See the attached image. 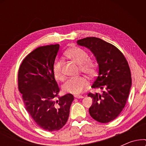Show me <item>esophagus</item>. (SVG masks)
Returning <instances> with one entry per match:
<instances>
[{"instance_id": "34e87169", "label": "esophagus", "mask_w": 146, "mask_h": 146, "mask_svg": "<svg viewBox=\"0 0 146 146\" xmlns=\"http://www.w3.org/2000/svg\"><path fill=\"white\" fill-rule=\"evenodd\" d=\"M74 98L76 99H82L83 98L84 96H74Z\"/></svg>"}]
</instances>
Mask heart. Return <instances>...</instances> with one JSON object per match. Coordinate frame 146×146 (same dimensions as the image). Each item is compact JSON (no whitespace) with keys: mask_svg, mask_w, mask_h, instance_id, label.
I'll return each instance as SVG.
<instances>
[{"mask_svg":"<svg viewBox=\"0 0 146 146\" xmlns=\"http://www.w3.org/2000/svg\"><path fill=\"white\" fill-rule=\"evenodd\" d=\"M66 56L72 60L80 65V70L88 75H93L96 69V62L89 59V55L84 50L78 47L72 48L65 52ZM52 71L55 78L62 80L64 75L62 70V61L56 59L53 64ZM88 80L84 76L72 77L64 84L62 89L66 92L79 94L88 85Z\"/></svg>","mask_w":146,"mask_h":146,"instance_id":"1","label":"heart"}]
</instances>
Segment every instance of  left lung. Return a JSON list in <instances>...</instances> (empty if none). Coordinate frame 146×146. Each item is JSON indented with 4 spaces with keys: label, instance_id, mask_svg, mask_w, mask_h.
<instances>
[{
    "label": "left lung",
    "instance_id": "8db88e82",
    "mask_svg": "<svg viewBox=\"0 0 146 146\" xmlns=\"http://www.w3.org/2000/svg\"><path fill=\"white\" fill-rule=\"evenodd\" d=\"M77 44L89 49L98 64V76L92 88L106 89L102 95H88L93 98L90 114L99 122H110L118 116L128 98L131 86L128 64L116 47L98 38L87 37L78 40Z\"/></svg>",
    "mask_w": 146,
    "mask_h": 146
}]
</instances>
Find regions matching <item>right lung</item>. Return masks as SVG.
I'll list each match as a JSON object with an SVG mask.
<instances>
[{"label":"right lung","mask_w":146,"mask_h":146,"mask_svg":"<svg viewBox=\"0 0 146 146\" xmlns=\"http://www.w3.org/2000/svg\"><path fill=\"white\" fill-rule=\"evenodd\" d=\"M59 48V44L37 48L23 60L18 74L26 109L38 126L49 131L66 124L74 100L71 94L58 97L52 66ZM56 97L59 100L55 101Z\"/></svg>","instance_id":"right-lung-1"}]
</instances>
